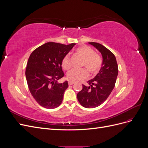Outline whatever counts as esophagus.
<instances>
[{
    "mask_svg": "<svg viewBox=\"0 0 148 148\" xmlns=\"http://www.w3.org/2000/svg\"><path fill=\"white\" fill-rule=\"evenodd\" d=\"M69 85H72V84H74V83H73V82H69Z\"/></svg>",
    "mask_w": 148,
    "mask_h": 148,
    "instance_id": "obj_1",
    "label": "esophagus"
}]
</instances>
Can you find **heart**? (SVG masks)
Wrapping results in <instances>:
<instances>
[{"label":"heart","mask_w":148,"mask_h":148,"mask_svg":"<svg viewBox=\"0 0 148 148\" xmlns=\"http://www.w3.org/2000/svg\"><path fill=\"white\" fill-rule=\"evenodd\" d=\"M76 53L83 59L82 66L86 68L89 73L96 75L101 69L102 60L101 57L88 46L84 45L76 49ZM61 65L64 70L70 68V56L66 54L62 60ZM88 72L86 69L71 70L66 74V78L69 82H79L88 77Z\"/></svg>","instance_id":"heart-1"}]
</instances>
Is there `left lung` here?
Listing matches in <instances>:
<instances>
[{
	"label": "left lung",
	"mask_w": 148,
	"mask_h": 148,
	"mask_svg": "<svg viewBox=\"0 0 148 148\" xmlns=\"http://www.w3.org/2000/svg\"><path fill=\"white\" fill-rule=\"evenodd\" d=\"M99 51L102 56L101 70L96 77L83 84V89L77 94V99L83 107L90 109L99 106L109 96L115 87L118 75V65L114 53L97 42H89Z\"/></svg>",
	"instance_id": "1"
}]
</instances>
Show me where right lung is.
<instances>
[{"mask_svg":"<svg viewBox=\"0 0 148 148\" xmlns=\"http://www.w3.org/2000/svg\"><path fill=\"white\" fill-rule=\"evenodd\" d=\"M76 44L65 45L49 42L31 53L25 75L29 90L38 104L47 109H54L62 102L68 82L58 83L64 77L61 62Z\"/></svg>","mask_w":148,"mask_h":148,"instance_id":"obj_1","label":"right lung"}]
</instances>
